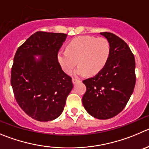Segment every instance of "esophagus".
I'll return each instance as SVG.
<instances>
[{
	"mask_svg": "<svg viewBox=\"0 0 149 149\" xmlns=\"http://www.w3.org/2000/svg\"><path fill=\"white\" fill-rule=\"evenodd\" d=\"M80 80H78V79H75V78H73L72 79V83H73L74 85H75L76 83H80Z\"/></svg>",
	"mask_w": 149,
	"mask_h": 149,
	"instance_id": "34e87169",
	"label": "esophagus"
}]
</instances>
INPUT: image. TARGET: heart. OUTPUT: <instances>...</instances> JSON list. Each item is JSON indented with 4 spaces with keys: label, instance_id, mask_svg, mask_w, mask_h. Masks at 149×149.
Returning a JSON list of instances; mask_svg holds the SVG:
<instances>
[{
    "label": "heart",
    "instance_id": "1",
    "mask_svg": "<svg viewBox=\"0 0 149 149\" xmlns=\"http://www.w3.org/2000/svg\"><path fill=\"white\" fill-rule=\"evenodd\" d=\"M110 45L107 39L90 36H80L69 42L66 50L58 52L57 58L62 69L71 74L78 61V67L74 72L77 76L97 74L108 61Z\"/></svg>",
    "mask_w": 149,
    "mask_h": 149
}]
</instances>
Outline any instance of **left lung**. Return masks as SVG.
I'll use <instances>...</instances> for the list:
<instances>
[{
    "label": "left lung",
    "mask_w": 149,
    "mask_h": 149,
    "mask_svg": "<svg viewBox=\"0 0 149 149\" xmlns=\"http://www.w3.org/2000/svg\"><path fill=\"white\" fill-rule=\"evenodd\" d=\"M102 35L110 42V54L104 69L83 80L86 92L83 107L93 118L109 119L123 110L135 86V61L124 40L108 32Z\"/></svg>",
    "instance_id": "left-lung-1"
}]
</instances>
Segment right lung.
<instances>
[{"label":"right lung","instance_id":"1","mask_svg":"<svg viewBox=\"0 0 149 149\" xmlns=\"http://www.w3.org/2000/svg\"><path fill=\"white\" fill-rule=\"evenodd\" d=\"M66 37L64 33L38 31L18 48L14 58L11 84L15 99L23 111L37 121L59 117L73 88L72 78L57 58Z\"/></svg>","mask_w":149,"mask_h":149}]
</instances>
